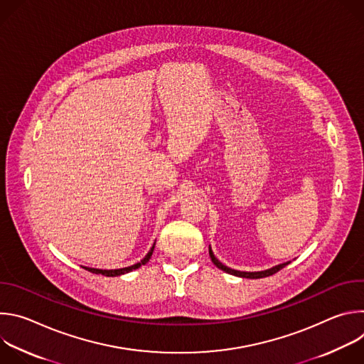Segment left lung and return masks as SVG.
I'll return each mask as SVG.
<instances>
[{"label": "left lung", "instance_id": "left-lung-1", "mask_svg": "<svg viewBox=\"0 0 364 364\" xmlns=\"http://www.w3.org/2000/svg\"><path fill=\"white\" fill-rule=\"evenodd\" d=\"M209 255H210V257H212V262L219 268V269H222V271H225L226 274H230V275H235V277H240V278H249V279H257V278H265V277H269V275H274V274H277L278 271H281L282 268H285L288 264H291V261H288V262H284V264H279V265H275V267H272V268H269V269H265V271H257V272H245V271H237V269H232V268H229V267H226V265H223L219 259L215 256V253H213V250H212V247L209 246Z\"/></svg>", "mask_w": 364, "mask_h": 364}]
</instances>
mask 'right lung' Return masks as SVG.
<instances>
[{
    "instance_id": "right-lung-1",
    "label": "right lung",
    "mask_w": 364,
    "mask_h": 364,
    "mask_svg": "<svg viewBox=\"0 0 364 364\" xmlns=\"http://www.w3.org/2000/svg\"><path fill=\"white\" fill-rule=\"evenodd\" d=\"M154 246H155V242H154L152 247L149 249V252L145 255V257L142 259L141 262H138V264H134V265H131V267H127V268H119V269H96V268H87V267H83V268H85V269H87L89 272H93V274H102L103 277H119V275L128 274V272H131V271H134V269H138L139 267L145 265V264L149 261V259H151V256H152V252H154Z\"/></svg>"
}]
</instances>
